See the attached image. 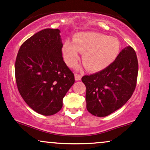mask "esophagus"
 Segmentation results:
<instances>
[{"instance_id":"obj_1","label":"esophagus","mask_w":150,"mask_h":150,"mask_svg":"<svg viewBox=\"0 0 150 150\" xmlns=\"http://www.w3.org/2000/svg\"><path fill=\"white\" fill-rule=\"evenodd\" d=\"M74 77H75V80L76 81H80L81 79V76L78 74H75Z\"/></svg>"}]
</instances>
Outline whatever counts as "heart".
Segmentation results:
<instances>
[{
  "label": "heart",
  "mask_w": 150,
  "mask_h": 150,
  "mask_svg": "<svg viewBox=\"0 0 150 150\" xmlns=\"http://www.w3.org/2000/svg\"><path fill=\"white\" fill-rule=\"evenodd\" d=\"M118 39L95 32L76 34L73 42L67 40L63 45L62 53L69 66L72 67L82 54V62L88 71H100L116 59L120 52Z\"/></svg>",
  "instance_id": "b5f03b06"
}]
</instances>
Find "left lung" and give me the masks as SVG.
Listing matches in <instances>:
<instances>
[{"label":"left lung","mask_w":150,"mask_h":150,"mask_svg":"<svg viewBox=\"0 0 150 150\" xmlns=\"http://www.w3.org/2000/svg\"><path fill=\"white\" fill-rule=\"evenodd\" d=\"M138 62L133 48L126 47L105 69L81 80L86 87L87 110L105 117L123 106L135 89Z\"/></svg>","instance_id":"1"}]
</instances>
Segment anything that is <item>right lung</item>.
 <instances>
[{
    "label": "right lung",
    "instance_id": "1",
    "mask_svg": "<svg viewBox=\"0 0 150 150\" xmlns=\"http://www.w3.org/2000/svg\"><path fill=\"white\" fill-rule=\"evenodd\" d=\"M59 29H45L21 45L15 74L18 91L35 112L52 115L62 109L63 98L74 83V75L64 62Z\"/></svg>",
    "mask_w": 150,
    "mask_h": 150
}]
</instances>
